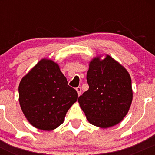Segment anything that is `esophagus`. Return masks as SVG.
Masks as SVG:
<instances>
[{
	"mask_svg": "<svg viewBox=\"0 0 155 155\" xmlns=\"http://www.w3.org/2000/svg\"><path fill=\"white\" fill-rule=\"evenodd\" d=\"M76 91H77L78 94H79V95H81V87H79L76 88Z\"/></svg>",
	"mask_w": 155,
	"mask_h": 155,
	"instance_id": "34e87169",
	"label": "esophagus"
}]
</instances>
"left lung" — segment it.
<instances>
[{
	"label": "left lung",
	"mask_w": 155,
	"mask_h": 155,
	"mask_svg": "<svg viewBox=\"0 0 155 155\" xmlns=\"http://www.w3.org/2000/svg\"><path fill=\"white\" fill-rule=\"evenodd\" d=\"M89 89L78 99L90 124L108 128L127 115L133 101L131 78L125 68L110 55L94 58L87 74Z\"/></svg>",
	"instance_id": "left-lung-1"
}]
</instances>
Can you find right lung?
<instances>
[{
    "label": "right lung",
    "mask_w": 155,
    "mask_h": 155,
    "mask_svg": "<svg viewBox=\"0 0 155 155\" xmlns=\"http://www.w3.org/2000/svg\"><path fill=\"white\" fill-rule=\"evenodd\" d=\"M78 99L58 63L43 58L22 78L19 101L25 117L35 128L50 131L63 123Z\"/></svg>",
    "instance_id": "obj_1"
}]
</instances>
